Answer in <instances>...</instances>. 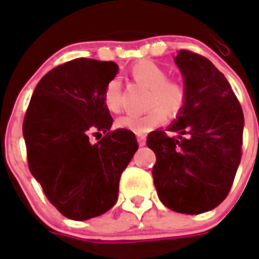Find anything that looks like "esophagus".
I'll return each mask as SVG.
<instances>
[{"mask_svg": "<svg viewBox=\"0 0 259 259\" xmlns=\"http://www.w3.org/2000/svg\"><path fill=\"white\" fill-rule=\"evenodd\" d=\"M137 141H139V145H140V146H144L146 144L145 137L141 136V135H139V136H137Z\"/></svg>", "mask_w": 259, "mask_h": 259, "instance_id": "esophagus-1", "label": "esophagus"}]
</instances>
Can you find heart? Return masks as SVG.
I'll use <instances>...</instances> for the list:
<instances>
[{"mask_svg":"<svg viewBox=\"0 0 259 259\" xmlns=\"http://www.w3.org/2000/svg\"><path fill=\"white\" fill-rule=\"evenodd\" d=\"M130 72L137 84L149 88L148 107L152 109L143 115L119 118L116 122L118 127L143 135L162 124L166 120V113L170 116L182 113L188 100V88L184 81L168 79L166 68L150 59H141L135 63ZM104 102L111 113H119L122 110V84L118 79H111L107 83Z\"/></svg>","mask_w":259,"mask_h":259,"instance_id":"heart-1","label":"heart"}]
</instances>
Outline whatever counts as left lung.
Returning <instances> with one entry per match:
<instances>
[{
	"label": "left lung",
	"mask_w": 259,
	"mask_h": 259,
	"mask_svg": "<svg viewBox=\"0 0 259 259\" xmlns=\"http://www.w3.org/2000/svg\"><path fill=\"white\" fill-rule=\"evenodd\" d=\"M188 100L168 131L148 135L155 153L153 179L164 206L183 214L214 209L230 193L241 161L244 114L230 83L205 57L180 50L175 58Z\"/></svg>",
	"instance_id": "obj_1"
}]
</instances>
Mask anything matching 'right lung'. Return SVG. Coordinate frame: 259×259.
Here are the masks:
<instances>
[{
	"mask_svg": "<svg viewBox=\"0 0 259 259\" xmlns=\"http://www.w3.org/2000/svg\"><path fill=\"white\" fill-rule=\"evenodd\" d=\"M118 70L111 61L66 62L38 81L27 107L23 136L29 171L68 219L87 221L111 209L120 175L139 149L134 132L110 130L104 92ZM98 132L105 136L89 143V135Z\"/></svg>",
	"mask_w": 259,
	"mask_h": 259,
	"instance_id": "1",
	"label": "right lung"
}]
</instances>
